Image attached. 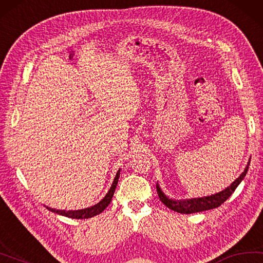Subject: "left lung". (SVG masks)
<instances>
[{
    "label": "left lung",
    "mask_w": 263,
    "mask_h": 263,
    "mask_svg": "<svg viewBox=\"0 0 263 263\" xmlns=\"http://www.w3.org/2000/svg\"><path fill=\"white\" fill-rule=\"evenodd\" d=\"M251 160L248 161L245 170L242 171V174L238 177L233 183L228 186L227 189L218 193H215L212 195H208V197H202V198H194V199H186V200H174L166 197L163 191L161 190L159 184H156V190L157 194H159L160 200L163 202L166 207L173 209L174 212H177L180 214H193V213H199L203 211H209V209H214L221 206V204L227 201V199L230 197V195L235 192L237 186L241 183V180L248 171V165H250Z\"/></svg>",
    "instance_id": "1"
}]
</instances>
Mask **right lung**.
Masks as SVG:
<instances>
[{
    "mask_svg": "<svg viewBox=\"0 0 263 263\" xmlns=\"http://www.w3.org/2000/svg\"><path fill=\"white\" fill-rule=\"evenodd\" d=\"M119 171H121V170L117 171L116 177H115V179H114V183L111 185L110 190H109L108 193L106 194V197H104L99 203L94 204V206L85 208V209H80V211H68V212L60 211V209H54V208H50V207H47V209H48V211H50V212H52V213L62 215V216H66V217H70V218H77V219L89 218V217L95 216V215H99L100 213H102L104 209H106L109 206V203H110V201H111V199L114 197V193H115L117 183H118Z\"/></svg>",
    "mask_w": 263,
    "mask_h": 263,
    "instance_id": "1",
    "label": "right lung"
}]
</instances>
